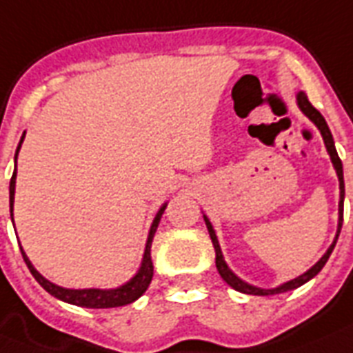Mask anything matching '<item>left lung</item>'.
<instances>
[{
  "label": "left lung",
  "mask_w": 353,
  "mask_h": 353,
  "mask_svg": "<svg viewBox=\"0 0 353 353\" xmlns=\"http://www.w3.org/2000/svg\"><path fill=\"white\" fill-rule=\"evenodd\" d=\"M297 105H299V109L303 111L304 117H308L310 120L315 123V128L321 131V137H323V140H324V145H326V151H328V154H330V160H332V163H334L335 173H337V179H339V221H337V233H335L334 242L330 244V248L326 250V253L321 256L319 261L315 262L314 266L310 268L308 272H304L303 275H299V277L292 279V281H288V283L281 284V286H277V288H259V286L248 284L246 281H242L241 277H236L235 273L231 272L230 266H228V262L224 261V255H222L221 244H219V239H216L215 230H213V225H211L210 219L204 215L205 228H208V231H210L211 242H213V248H215L216 270H219L221 277L224 279L225 283L230 284L231 288L236 290V292H241V293H248V295H275V293L290 292V290H295V288H299V286H303L304 283H308L310 279H314L315 275H317V273L323 270L324 264L328 262L330 255H332L335 244H337V239H339L341 225H343V210H345V176H343V162H341L339 154H337V149H335L334 137H332L328 123H326V120H324L323 114H321V112L317 111V109H315L312 103H310L308 97H306L303 91L297 92Z\"/></svg>",
  "instance_id": "1"
}]
</instances>
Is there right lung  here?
I'll return each instance as SVG.
<instances>
[{"label": "right lung", "instance_id": "obj_1", "mask_svg": "<svg viewBox=\"0 0 353 353\" xmlns=\"http://www.w3.org/2000/svg\"><path fill=\"white\" fill-rule=\"evenodd\" d=\"M25 132L21 140L18 143V149H16V154H14V162L18 160V153L21 149V143H23ZM8 193H10V219L14 221V193H16V168H14V174L10 179V185H8ZM168 208V202L162 204V208L159 210L157 216H154L153 224H151V230H149L148 242H145V250H143L142 264L138 268V272L129 279L128 283H123L122 286L111 290H101V288H83V290H72V288H61L58 284L50 283L49 279H45L41 273L32 266V262L29 261V256L25 255L23 248H21V255H23V261L27 264V268L32 273V277L39 283V286L49 292L52 297L60 299L63 303L76 304V306H81V308H118V306H125V304L134 303L138 297H142L145 290L149 288L151 284V279H153V261H151V242H153V236L157 233V228L160 224V219H162V213Z\"/></svg>", "mask_w": 353, "mask_h": 353}]
</instances>
